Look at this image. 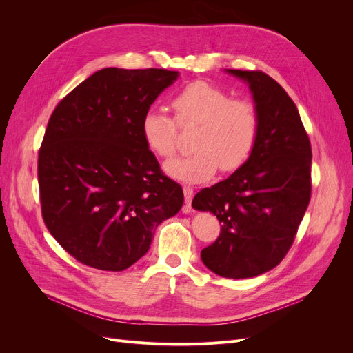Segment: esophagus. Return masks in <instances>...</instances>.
Wrapping results in <instances>:
<instances>
[{
    "label": "esophagus",
    "mask_w": 353,
    "mask_h": 353,
    "mask_svg": "<svg viewBox=\"0 0 353 353\" xmlns=\"http://www.w3.org/2000/svg\"><path fill=\"white\" fill-rule=\"evenodd\" d=\"M183 193H184V201H186L188 206H190L192 199H193V189L190 186H183Z\"/></svg>",
    "instance_id": "obj_1"
}]
</instances>
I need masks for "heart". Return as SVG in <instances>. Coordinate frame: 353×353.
I'll return each mask as SVG.
<instances>
[{
	"mask_svg": "<svg viewBox=\"0 0 353 353\" xmlns=\"http://www.w3.org/2000/svg\"><path fill=\"white\" fill-rule=\"evenodd\" d=\"M174 119L161 108H148L141 120V134L150 150L161 159L176 153L179 127L197 125L194 152L165 163L172 177L200 183L217 169L230 173L252 156L261 130L256 105L246 99H230L229 92L208 81H193L172 100Z\"/></svg>",
	"mask_w": 353,
	"mask_h": 353,
	"instance_id": "1",
	"label": "heart"
}]
</instances>
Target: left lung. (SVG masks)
I'll use <instances>...</instances> for the list:
<instances>
[{
  "instance_id": "obj_1",
  "label": "left lung",
  "mask_w": 353,
  "mask_h": 353,
  "mask_svg": "<svg viewBox=\"0 0 353 353\" xmlns=\"http://www.w3.org/2000/svg\"><path fill=\"white\" fill-rule=\"evenodd\" d=\"M248 81L261 117L249 160L230 177L201 189L196 210L221 223L214 243L201 250L208 269L230 279L262 274L279 265L307 209L312 147L299 111L283 87L259 70H228Z\"/></svg>"
}]
</instances>
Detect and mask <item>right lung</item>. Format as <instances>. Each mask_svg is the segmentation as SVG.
Here are the masks:
<instances>
[{"label":"right lung","instance_id":"right-lung-1","mask_svg":"<svg viewBox=\"0 0 353 353\" xmlns=\"http://www.w3.org/2000/svg\"><path fill=\"white\" fill-rule=\"evenodd\" d=\"M179 72L103 68L57 104L39 153L43 220L83 265L120 272L183 206L141 134V120Z\"/></svg>","mask_w":353,"mask_h":353}]
</instances>
